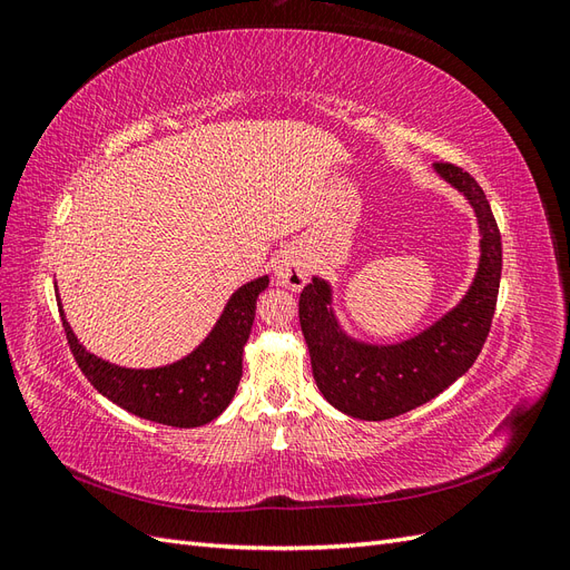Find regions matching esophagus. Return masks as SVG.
I'll list each match as a JSON object with an SVG mask.
<instances>
[{"instance_id":"esophagus-1","label":"esophagus","mask_w":570,"mask_h":570,"mask_svg":"<svg viewBox=\"0 0 570 570\" xmlns=\"http://www.w3.org/2000/svg\"><path fill=\"white\" fill-rule=\"evenodd\" d=\"M275 275L278 283L292 292H299L308 281V264L306 256L297 249H287L281 254L278 264H275Z\"/></svg>"}]
</instances>
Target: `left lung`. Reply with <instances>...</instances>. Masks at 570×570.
Instances as JSON below:
<instances>
[{"mask_svg": "<svg viewBox=\"0 0 570 570\" xmlns=\"http://www.w3.org/2000/svg\"><path fill=\"white\" fill-rule=\"evenodd\" d=\"M433 168L471 204L480 233L473 283L456 306L416 335L377 344L344 331L331 281L314 275L299 295V323L314 381L325 400L352 419L385 421L430 402L473 366L490 333L502 278V235L485 193L463 168Z\"/></svg>", "mask_w": 570, "mask_h": 570, "instance_id": "obj_1", "label": "left lung"}]
</instances>
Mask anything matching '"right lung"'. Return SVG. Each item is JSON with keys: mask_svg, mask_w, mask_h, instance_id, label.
<instances>
[{"mask_svg": "<svg viewBox=\"0 0 570 570\" xmlns=\"http://www.w3.org/2000/svg\"><path fill=\"white\" fill-rule=\"evenodd\" d=\"M268 287V275L237 287L214 327L197 347L166 366L128 368L85 350L57 302L63 331L85 377L99 394L145 421L199 428L228 409L243 377V354L252 333L256 299Z\"/></svg>", "mask_w": 570, "mask_h": 570, "instance_id": "add662e5", "label": "right lung"}]
</instances>
